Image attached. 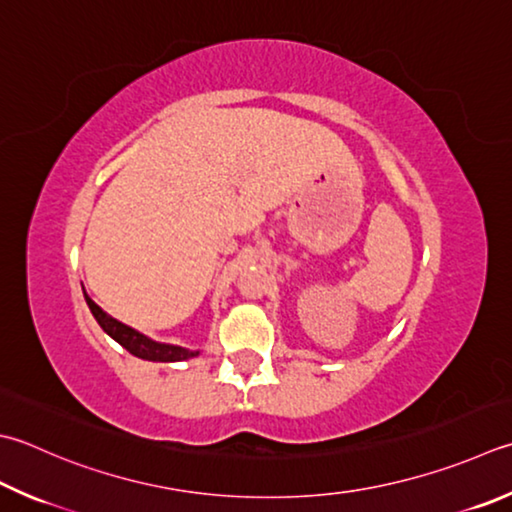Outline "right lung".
Returning a JSON list of instances; mask_svg holds the SVG:
<instances>
[{"instance_id":"obj_1","label":"right lung","mask_w":512,"mask_h":512,"mask_svg":"<svg viewBox=\"0 0 512 512\" xmlns=\"http://www.w3.org/2000/svg\"><path fill=\"white\" fill-rule=\"evenodd\" d=\"M84 298H86V305L91 307L95 321L100 323L102 330L109 334L111 339L118 341L122 347H127V350L133 356H140V359H147V361L169 363V361H185V359H191V356L198 354V352L185 350V347H178V345H167V343L151 341L144 334L133 330V327L124 325L120 321H115V318L106 314L100 305H95L91 298L86 296V292H84Z\"/></svg>"}]
</instances>
